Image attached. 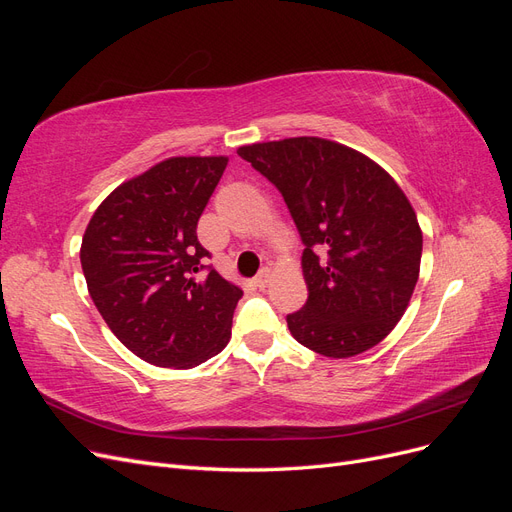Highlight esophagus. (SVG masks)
<instances>
[{
	"instance_id": "34e87169",
	"label": "esophagus",
	"mask_w": 512,
	"mask_h": 512,
	"mask_svg": "<svg viewBox=\"0 0 512 512\" xmlns=\"http://www.w3.org/2000/svg\"><path fill=\"white\" fill-rule=\"evenodd\" d=\"M269 277H271V271L269 269H262L256 277H254V284L262 290V288H267V284H269Z\"/></svg>"
}]
</instances>
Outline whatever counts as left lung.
I'll use <instances>...</instances> for the list:
<instances>
[{"label":"left lung","instance_id":"obj_1","mask_svg":"<svg viewBox=\"0 0 512 512\" xmlns=\"http://www.w3.org/2000/svg\"><path fill=\"white\" fill-rule=\"evenodd\" d=\"M267 177L305 245L307 301L292 337L331 359L374 348L404 316L421 269L423 232L395 179L363 153L318 136L239 147Z\"/></svg>","mask_w":512,"mask_h":512}]
</instances>
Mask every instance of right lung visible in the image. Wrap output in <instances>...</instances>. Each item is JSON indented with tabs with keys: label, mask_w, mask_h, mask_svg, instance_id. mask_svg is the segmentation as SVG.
I'll return each instance as SVG.
<instances>
[{
	"label": "right lung",
	"mask_w": 512,
	"mask_h": 512,
	"mask_svg": "<svg viewBox=\"0 0 512 512\" xmlns=\"http://www.w3.org/2000/svg\"><path fill=\"white\" fill-rule=\"evenodd\" d=\"M228 158H168L121 183L89 220L81 265L119 342L158 367L190 369L222 352L243 290L205 258L196 226Z\"/></svg>",
	"instance_id": "right-lung-1"
}]
</instances>
